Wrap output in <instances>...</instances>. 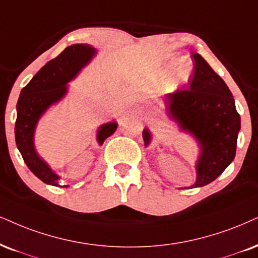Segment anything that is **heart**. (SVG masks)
<instances>
[{"label":"heart","instance_id":"heart-1","mask_svg":"<svg viewBox=\"0 0 258 258\" xmlns=\"http://www.w3.org/2000/svg\"><path fill=\"white\" fill-rule=\"evenodd\" d=\"M179 72H182V74L184 75V78H185V76H187V74H189V72H187V67L185 64L180 67V71Z\"/></svg>","mask_w":258,"mask_h":258}]
</instances>
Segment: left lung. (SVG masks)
I'll return each mask as SVG.
<instances>
[{"instance_id":"left-lung-1","label":"left lung","mask_w":258,"mask_h":258,"mask_svg":"<svg viewBox=\"0 0 258 258\" xmlns=\"http://www.w3.org/2000/svg\"><path fill=\"white\" fill-rule=\"evenodd\" d=\"M192 73L189 87L166 97L167 113L184 132L192 134L201 146L196 183L205 186L217 179L233 161L240 116L227 85L200 53H191ZM145 145L151 141L148 129L142 133Z\"/></svg>"}]
</instances>
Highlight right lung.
I'll use <instances>...</instances> for the list:
<instances>
[{
	"label": "right lung",
	"instance_id": "1",
	"mask_svg": "<svg viewBox=\"0 0 258 258\" xmlns=\"http://www.w3.org/2000/svg\"><path fill=\"white\" fill-rule=\"evenodd\" d=\"M95 55V49L86 44L68 46L56 58L46 63L21 90L17 104L15 142L27 167L41 182L58 185L56 173L38 157L33 146V135L38 119L50 105L61 100L67 93V82L71 81ZM117 123L101 125L97 139L100 145L116 132Z\"/></svg>",
	"mask_w": 258,
	"mask_h": 258
}]
</instances>
